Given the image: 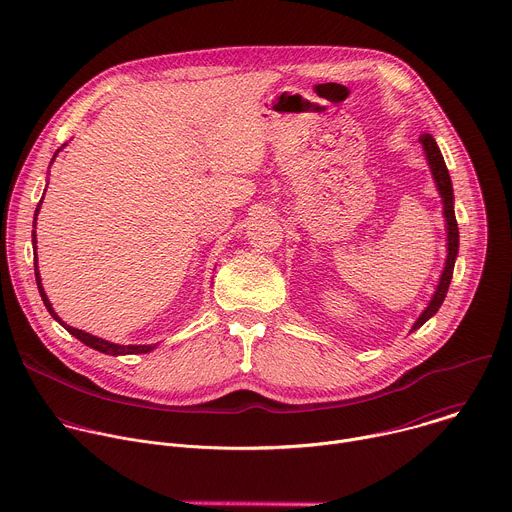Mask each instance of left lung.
<instances>
[{"label": "left lung", "instance_id": "1", "mask_svg": "<svg viewBox=\"0 0 512 512\" xmlns=\"http://www.w3.org/2000/svg\"><path fill=\"white\" fill-rule=\"evenodd\" d=\"M418 140H420V144L424 148L432 179L436 183L438 195H440L442 205H444L442 215L446 219V241H448L446 243V251H448V255H446V263H444V271H442L440 281L436 285V291H434L428 307L420 313V317L412 325L410 333L416 331L418 327H422L440 309V305H442V301H444V297L448 293V287H450V279H452V273H454V261L458 257V223H456V215H454V193H452V181H450V175H448L444 156H442L436 140L430 134H422Z\"/></svg>", "mask_w": 512, "mask_h": 512}]
</instances>
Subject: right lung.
<instances>
[{
  "mask_svg": "<svg viewBox=\"0 0 512 512\" xmlns=\"http://www.w3.org/2000/svg\"><path fill=\"white\" fill-rule=\"evenodd\" d=\"M60 152V150H58ZM56 156V154H54ZM54 160V158H52ZM44 199V197H42ZM40 207H42V201L38 203V209H36V215H34V229H36V219H38V213H40ZM32 243H34V249H36V231H32ZM34 273H36V283H38V291H40V295H42V301H44V305H46V309L50 311V315L64 327V329H68L76 339H80L82 344H86L88 348H92V350H96V352H102V354H106V356H128V354H148V352H152L154 348H156V344L154 346H120V344H112V342H108V339H102V337H96V335H92V333H88V331H82V329H76V327H72V325H68V323H64L60 317H58V313L54 311V307H52V303H50V299H48V295H46V291H44V285H42V277H40V269H38V253H36V257H34Z\"/></svg>",
  "mask_w": 512,
  "mask_h": 512,
  "instance_id": "add662e5",
  "label": "right lung"
}]
</instances>
